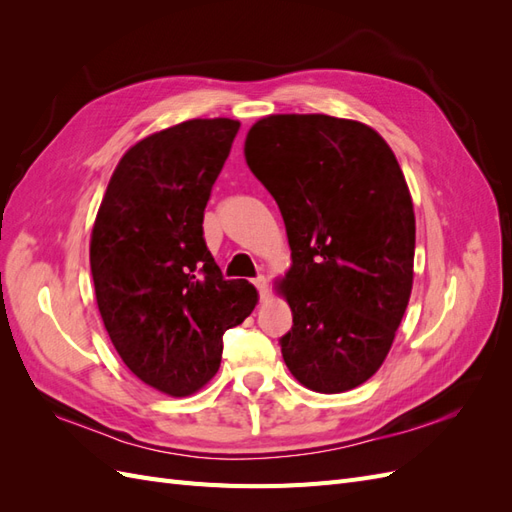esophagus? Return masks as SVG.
<instances>
[{
	"instance_id": "esophagus-1",
	"label": "esophagus",
	"mask_w": 512,
	"mask_h": 512,
	"mask_svg": "<svg viewBox=\"0 0 512 512\" xmlns=\"http://www.w3.org/2000/svg\"><path fill=\"white\" fill-rule=\"evenodd\" d=\"M254 286L258 288V292H260V299H265L267 297V292H269V282H267V277L265 275H258V277H254Z\"/></svg>"
}]
</instances>
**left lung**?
Here are the masks:
<instances>
[{"mask_svg": "<svg viewBox=\"0 0 512 512\" xmlns=\"http://www.w3.org/2000/svg\"><path fill=\"white\" fill-rule=\"evenodd\" d=\"M245 160L292 252L284 361L307 389L350 391L380 369L412 292L416 222L395 153L361 121L269 115L247 132Z\"/></svg>", "mask_w": 512, "mask_h": 512, "instance_id": "left-lung-1", "label": "left lung"}]
</instances>
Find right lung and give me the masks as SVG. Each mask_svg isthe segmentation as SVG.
<instances>
[{
    "label": "right lung",
    "instance_id": "1",
    "mask_svg": "<svg viewBox=\"0 0 512 512\" xmlns=\"http://www.w3.org/2000/svg\"><path fill=\"white\" fill-rule=\"evenodd\" d=\"M241 123L190 119L126 151L91 230L89 262L108 337L136 378L170 397L218 374L222 335L256 307L224 280L203 237L211 188Z\"/></svg>",
    "mask_w": 512,
    "mask_h": 512
}]
</instances>
